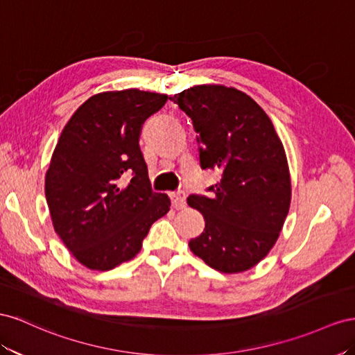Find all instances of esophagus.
Listing matches in <instances>:
<instances>
[{"label":"esophagus","mask_w":355,"mask_h":355,"mask_svg":"<svg viewBox=\"0 0 355 355\" xmlns=\"http://www.w3.org/2000/svg\"><path fill=\"white\" fill-rule=\"evenodd\" d=\"M171 199H172V207L175 209H183L186 207V193L183 190H180L177 193L172 195Z\"/></svg>","instance_id":"esophagus-1"}]
</instances>
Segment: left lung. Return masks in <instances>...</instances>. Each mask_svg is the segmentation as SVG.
Segmentation results:
<instances>
[{
  "label": "left lung",
  "mask_w": 355,
  "mask_h": 355,
  "mask_svg": "<svg viewBox=\"0 0 355 355\" xmlns=\"http://www.w3.org/2000/svg\"><path fill=\"white\" fill-rule=\"evenodd\" d=\"M171 99L193 121L202 169L221 171L209 198H187L205 218L189 247L216 270H248L275 245L288 214L284 147L265 111L235 87L200 85Z\"/></svg>",
  "instance_id": "8db88e82"
}]
</instances>
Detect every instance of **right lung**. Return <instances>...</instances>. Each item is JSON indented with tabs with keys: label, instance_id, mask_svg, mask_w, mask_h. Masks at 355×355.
I'll list each match as a JSON object with an SVG mask.
<instances>
[{
	"label": "right lung",
	"instance_id": "add662e5",
	"mask_svg": "<svg viewBox=\"0 0 355 355\" xmlns=\"http://www.w3.org/2000/svg\"><path fill=\"white\" fill-rule=\"evenodd\" d=\"M164 94L138 89L90 96L68 120L46 172L55 232L82 265L110 270L134 259L153 223L169 211L150 187L139 148L143 123Z\"/></svg>",
	"mask_w": 355,
	"mask_h": 355
}]
</instances>
